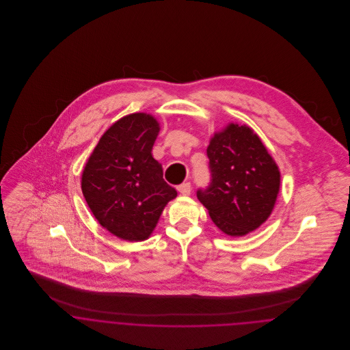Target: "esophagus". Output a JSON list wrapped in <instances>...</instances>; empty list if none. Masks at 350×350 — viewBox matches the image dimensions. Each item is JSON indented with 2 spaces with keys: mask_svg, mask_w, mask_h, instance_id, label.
I'll return each mask as SVG.
<instances>
[{
  "mask_svg": "<svg viewBox=\"0 0 350 350\" xmlns=\"http://www.w3.org/2000/svg\"><path fill=\"white\" fill-rule=\"evenodd\" d=\"M178 191L182 194V196H190L191 193V185L187 182V183H183L180 186H178Z\"/></svg>",
  "mask_w": 350,
  "mask_h": 350,
  "instance_id": "obj_1",
  "label": "esophagus"
}]
</instances>
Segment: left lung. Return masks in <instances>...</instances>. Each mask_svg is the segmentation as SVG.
Segmentation results:
<instances>
[{
  "instance_id": "1",
  "label": "left lung",
  "mask_w": 350,
  "mask_h": 350,
  "mask_svg": "<svg viewBox=\"0 0 350 350\" xmlns=\"http://www.w3.org/2000/svg\"><path fill=\"white\" fill-rule=\"evenodd\" d=\"M211 180L197 197L213 222L232 237L245 236L271 215L280 172L260 137L247 125L229 124L207 147Z\"/></svg>"
}]
</instances>
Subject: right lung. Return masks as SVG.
Listing matches in <instances>:
<instances>
[{
  "mask_svg": "<svg viewBox=\"0 0 350 350\" xmlns=\"http://www.w3.org/2000/svg\"><path fill=\"white\" fill-rule=\"evenodd\" d=\"M159 131L147 113L120 118L102 135L82 174L83 197L100 226L126 241L147 240L178 196L152 156Z\"/></svg>",
  "mask_w": 350,
  "mask_h": 350,
  "instance_id": "obj_1",
  "label": "right lung"
}]
</instances>
